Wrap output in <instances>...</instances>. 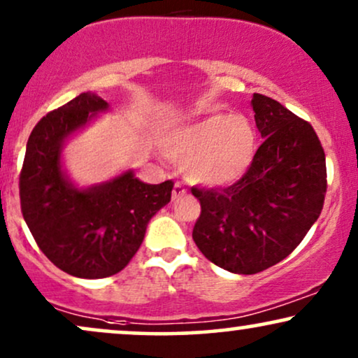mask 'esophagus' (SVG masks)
Segmentation results:
<instances>
[{"label":"esophagus","instance_id":"1","mask_svg":"<svg viewBox=\"0 0 358 358\" xmlns=\"http://www.w3.org/2000/svg\"><path fill=\"white\" fill-rule=\"evenodd\" d=\"M185 194H187V189H185L180 183H176L175 188H173V194H171V198H173V201H175V200H180V198L185 196Z\"/></svg>","mask_w":358,"mask_h":358}]
</instances>
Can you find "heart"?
<instances>
[{
  "label": "heart",
  "mask_w": 358,
  "mask_h": 358,
  "mask_svg": "<svg viewBox=\"0 0 358 358\" xmlns=\"http://www.w3.org/2000/svg\"><path fill=\"white\" fill-rule=\"evenodd\" d=\"M256 130L244 115L211 114L176 127L165 153L185 166L188 182L206 188L226 187L250 169Z\"/></svg>",
  "instance_id": "1"
}]
</instances>
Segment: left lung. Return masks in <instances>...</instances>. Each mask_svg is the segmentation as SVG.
<instances>
[{"label":"left lung","instance_id":"1","mask_svg":"<svg viewBox=\"0 0 358 358\" xmlns=\"http://www.w3.org/2000/svg\"><path fill=\"white\" fill-rule=\"evenodd\" d=\"M251 106L264 142L246 173L223 189L192 188L201 205L193 241L234 274L261 273L291 255L327 192L325 153L309 122L262 94Z\"/></svg>","mask_w":358,"mask_h":358}]
</instances>
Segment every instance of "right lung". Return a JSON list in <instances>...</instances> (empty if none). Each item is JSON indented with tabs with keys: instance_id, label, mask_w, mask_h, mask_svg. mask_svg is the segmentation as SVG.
<instances>
[{
	"instance_id": "1",
	"label": "right lung",
	"mask_w": 358,
	"mask_h": 358,
	"mask_svg": "<svg viewBox=\"0 0 358 358\" xmlns=\"http://www.w3.org/2000/svg\"><path fill=\"white\" fill-rule=\"evenodd\" d=\"M108 103L83 92L34 127L20 175L22 218L39 250L64 273L108 278L129 264L152 216L169 205L173 182L148 185L127 170L108 182L79 188L62 169L66 140Z\"/></svg>"
}]
</instances>
